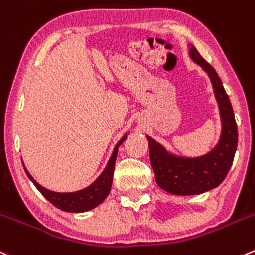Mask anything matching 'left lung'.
I'll list each match as a JSON object with an SVG mask.
<instances>
[{
  "label": "left lung",
  "mask_w": 255,
  "mask_h": 255,
  "mask_svg": "<svg viewBox=\"0 0 255 255\" xmlns=\"http://www.w3.org/2000/svg\"><path fill=\"white\" fill-rule=\"evenodd\" d=\"M188 46L190 59L202 67L211 80L221 116L222 129L218 143L211 150L197 157L175 154L152 137L145 135L155 182L167 193L174 196H196L218 187L228 174L238 144V128L233 108L222 80L196 47L192 43Z\"/></svg>",
  "instance_id": "1"
}]
</instances>
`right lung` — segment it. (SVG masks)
<instances>
[{"mask_svg": "<svg viewBox=\"0 0 255 255\" xmlns=\"http://www.w3.org/2000/svg\"><path fill=\"white\" fill-rule=\"evenodd\" d=\"M129 132L126 133L122 138L117 142V144L113 148V152L111 154L110 160H108L107 165L103 169V172L98 175L97 179L90 184L88 187L83 188L81 190H76V192H67V193H62V192H53L47 188L42 187L39 183L34 180V178L29 174L27 168L24 167V172H26L27 177L29 178L34 187L41 192L42 196L51 202L54 207L63 212H70V213H83V212L91 211V209L96 208L100 206L111 192V187H112L113 180V172H115V164L116 158H117L118 148L120 145L125 142L126 138L128 137ZM23 163V162H22Z\"/></svg>", "mask_w": 255, "mask_h": 255, "instance_id": "add662e5", "label": "right lung"}]
</instances>
